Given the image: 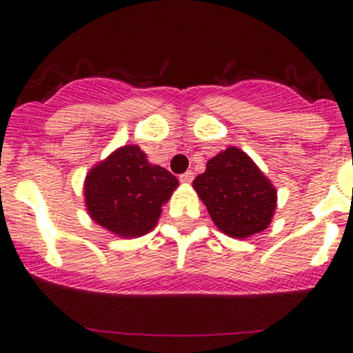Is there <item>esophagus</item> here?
<instances>
[{
    "label": "esophagus",
    "instance_id": "esophagus-1",
    "mask_svg": "<svg viewBox=\"0 0 353 353\" xmlns=\"http://www.w3.org/2000/svg\"><path fill=\"white\" fill-rule=\"evenodd\" d=\"M180 182L182 183H191L192 180H194V174H192V171H185V173L180 174Z\"/></svg>",
    "mask_w": 353,
    "mask_h": 353
}]
</instances>
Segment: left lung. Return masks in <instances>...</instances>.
Returning <instances> with one entry per match:
<instances>
[{"mask_svg": "<svg viewBox=\"0 0 353 353\" xmlns=\"http://www.w3.org/2000/svg\"><path fill=\"white\" fill-rule=\"evenodd\" d=\"M221 232L245 239L263 232L276 210V189L242 150L230 146L192 182Z\"/></svg>", "mask_w": 353, "mask_h": 353, "instance_id": "8db88e82", "label": "left lung"}]
</instances>
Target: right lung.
Returning <instances> with one entry per match:
<instances>
[{
	"label": "right lung",
	"instance_id": "1",
	"mask_svg": "<svg viewBox=\"0 0 353 353\" xmlns=\"http://www.w3.org/2000/svg\"><path fill=\"white\" fill-rule=\"evenodd\" d=\"M179 180L146 161L139 146H121L97 164L84 182L86 208L95 223L120 236H141L157 224Z\"/></svg>",
	"mask_w": 353,
	"mask_h": 353
}]
</instances>
